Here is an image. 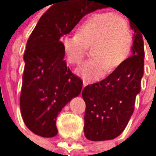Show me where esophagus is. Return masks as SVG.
<instances>
[{
    "mask_svg": "<svg viewBox=\"0 0 156 156\" xmlns=\"http://www.w3.org/2000/svg\"><path fill=\"white\" fill-rule=\"evenodd\" d=\"M87 84H88V83H87V81H85V80H83V88H84V87H85V86H86Z\"/></svg>",
    "mask_w": 156,
    "mask_h": 156,
    "instance_id": "obj_1",
    "label": "esophagus"
}]
</instances>
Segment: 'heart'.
<instances>
[{"label": "heart", "mask_w": 156, "mask_h": 156, "mask_svg": "<svg viewBox=\"0 0 156 156\" xmlns=\"http://www.w3.org/2000/svg\"><path fill=\"white\" fill-rule=\"evenodd\" d=\"M64 59L71 65L80 64L87 48L92 47L94 57L83 62L76 73L83 80H96L104 76L108 67H118L129 56L132 33L126 20L113 12L92 15L80 26L77 34L65 35L61 39Z\"/></svg>", "instance_id": "b5f03b06"}]
</instances>
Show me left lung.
<instances>
[{"label": "left lung", "instance_id": "left-lung-1", "mask_svg": "<svg viewBox=\"0 0 156 156\" xmlns=\"http://www.w3.org/2000/svg\"><path fill=\"white\" fill-rule=\"evenodd\" d=\"M130 24L135 32L133 55L106 79L87 85L82 91L86 104L84 134L90 140L115 139L126 127L134 112L144 69V34L135 21L130 20Z\"/></svg>", "mask_w": 156, "mask_h": 156}]
</instances>
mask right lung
Here are the masks:
<instances>
[{"instance_id": "obj_1", "label": "right lung", "mask_w": 156, "mask_h": 156, "mask_svg": "<svg viewBox=\"0 0 156 156\" xmlns=\"http://www.w3.org/2000/svg\"><path fill=\"white\" fill-rule=\"evenodd\" d=\"M95 4L94 0H56L27 41L20 105L24 123L35 135L56 136L58 114L81 92L82 80L63 60L61 38L94 11Z\"/></svg>"}]
</instances>
